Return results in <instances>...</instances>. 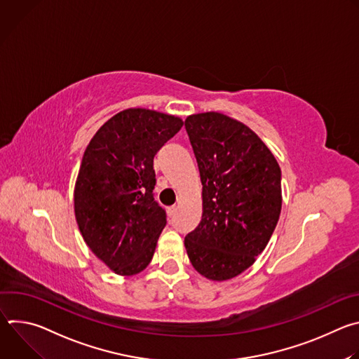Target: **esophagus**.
Instances as JSON below:
<instances>
[{
    "instance_id": "34e87169",
    "label": "esophagus",
    "mask_w": 359,
    "mask_h": 359,
    "mask_svg": "<svg viewBox=\"0 0 359 359\" xmlns=\"http://www.w3.org/2000/svg\"><path fill=\"white\" fill-rule=\"evenodd\" d=\"M176 212H177V206H172V208L168 209V213H169L170 217H173L176 215Z\"/></svg>"
}]
</instances>
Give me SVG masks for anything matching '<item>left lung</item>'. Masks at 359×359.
<instances>
[{
  "instance_id": "left-lung-1",
  "label": "left lung",
  "mask_w": 359,
  "mask_h": 359,
  "mask_svg": "<svg viewBox=\"0 0 359 359\" xmlns=\"http://www.w3.org/2000/svg\"><path fill=\"white\" fill-rule=\"evenodd\" d=\"M186 132L203 184V215L184 237L191 266L224 281L266 248L281 212V170L244 123L219 112L187 116Z\"/></svg>"
}]
</instances>
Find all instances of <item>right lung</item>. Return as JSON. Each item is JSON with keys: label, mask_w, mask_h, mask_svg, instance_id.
Masks as SVG:
<instances>
[{"label": "right lung", "mask_w": 359, "mask_h": 359, "mask_svg": "<svg viewBox=\"0 0 359 359\" xmlns=\"http://www.w3.org/2000/svg\"><path fill=\"white\" fill-rule=\"evenodd\" d=\"M183 126L177 116L132 108L90 139L74 191L75 217L92 252L119 276L144 270L166 226L153 197V158Z\"/></svg>", "instance_id": "right-lung-1"}]
</instances>
